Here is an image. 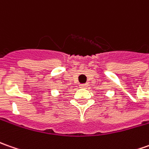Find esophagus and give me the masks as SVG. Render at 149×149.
Wrapping results in <instances>:
<instances>
[{
	"label": "esophagus",
	"mask_w": 149,
	"mask_h": 149,
	"mask_svg": "<svg viewBox=\"0 0 149 149\" xmlns=\"http://www.w3.org/2000/svg\"><path fill=\"white\" fill-rule=\"evenodd\" d=\"M87 86H88L87 83H83V84L80 85V87H81V88H86Z\"/></svg>",
	"instance_id": "34e87169"
}]
</instances>
